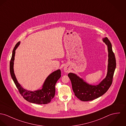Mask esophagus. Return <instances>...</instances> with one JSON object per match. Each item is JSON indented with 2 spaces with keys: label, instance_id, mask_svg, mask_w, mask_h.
<instances>
[{
  "label": "esophagus",
  "instance_id": "obj_1",
  "mask_svg": "<svg viewBox=\"0 0 126 126\" xmlns=\"http://www.w3.org/2000/svg\"><path fill=\"white\" fill-rule=\"evenodd\" d=\"M64 71L65 72H68V71H69V69L67 68V67H64Z\"/></svg>",
  "mask_w": 126,
  "mask_h": 126
}]
</instances>
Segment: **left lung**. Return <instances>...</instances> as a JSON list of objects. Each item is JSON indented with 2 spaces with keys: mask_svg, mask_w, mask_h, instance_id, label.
Masks as SVG:
<instances>
[{
  "mask_svg": "<svg viewBox=\"0 0 126 126\" xmlns=\"http://www.w3.org/2000/svg\"><path fill=\"white\" fill-rule=\"evenodd\" d=\"M107 46L108 64L106 77L97 85L87 83L76 74L69 73L68 76L71 82L73 91L76 97L83 101L92 100L104 94L111 85L114 72L116 68V60L112 50L111 43L107 37L102 39Z\"/></svg>",
  "mask_w": 126,
  "mask_h": 126,
  "instance_id": "1",
  "label": "left lung"
}]
</instances>
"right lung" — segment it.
I'll use <instances>...</instances> for the list:
<instances>
[{"instance_id": "1", "label": "right lung", "mask_w": 126, "mask_h": 126, "mask_svg": "<svg viewBox=\"0 0 126 126\" xmlns=\"http://www.w3.org/2000/svg\"><path fill=\"white\" fill-rule=\"evenodd\" d=\"M20 42H19L15 45L13 51L10 66L12 78L20 93L26 100L33 103L39 104H47L51 101L55 96L56 92L55 85L57 80L61 77L60 70L59 69L54 71L47 77L43 84L42 89L34 91H29L24 89L17 81L14 70L15 50L20 45Z\"/></svg>"}]
</instances>
